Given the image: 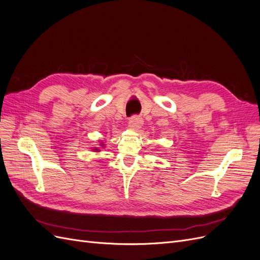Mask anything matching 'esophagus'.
I'll use <instances>...</instances> for the list:
<instances>
[{
    "instance_id": "esophagus-1",
    "label": "esophagus",
    "mask_w": 260,
    "mask_h": 260,
    "mask_svg": "<svg viewBox=\"0 0 260 260\" xmlns=\"http://www.w3.org/2000/svg\"><path fill=\"white\" fill-rule=\"evenodd\" d=\"M143 125V119L141 117L138 116H133L130 118L129 120V128L131 130H139L141 127Z\"/></svg>"
}]
</instances>
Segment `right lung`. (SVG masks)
Segmentation results:
<instances>
[{
	"label": "right lung",
	"instance_id": "add662e5",
	"mask_svg": "<svg viewBox=\"0 0 260 260\" xmlns=\"http://www.w3.org/2000/svg\"><path fill=\"white\" fill-rule=\"evenodd\" d=\"M100 146H102V147H101V148H103V147H104V146H105V144H104V143H103V142H101V143H100ZM91 149H92V151H93V152H96V153H98V152H100V151H101V149H100V148H99V147H93V148H91Z\"/></svg>",
	"mask_w": 260,
	"mask_h": 260
}]
</instances>
